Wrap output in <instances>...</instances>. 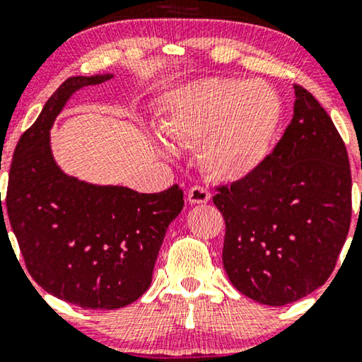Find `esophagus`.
Instances as JSON below:
<instances>
[{
  "label": "esophagus",
  "mask_w": 362,
  "mask_h": 362,
  "mask_svg": "<svg viewBox=\"0 0 362 362\" xmlns=\"http://www.w3.org/2000/svg\"><path fill=\"white\" fill-rule=\"evenodd\" d=\"M209 199L211 192L202 185H194L192 189L189 190V194H187V201H189L190 204H206V202H209Z\"/></svg>",
  "instance_id": "obj_1"
}]
</instances>
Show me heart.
<instances>
[{
	"label": "heart",
	"instance_id": "heart-1",
	"mask_svg": "<svg viewBox=\"0 0 362 362\" xmlns=\"http://www.w3.org/2000/svg\"><path fill=\"white\" fill-rule=\"evenodd\" d=\"M281 117V102L262 81L209 78L177 91L160 127L177 144H199L202 168L240 180L262 163Z\"/></svg>",
	"mask_w": 362,
	"mask_h": 362
}]
</instances>
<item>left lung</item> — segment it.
Segmentation results:
<instances>
[{
  "instance_id": "8db88e82",
  "label": "left lung",
  "mask_w": 362,
  "mask_h": 362,
  "mask_svg": "<svg viewBox=\"0 0 362 362\" xmlns=\"http://www.w3.org/2000/svg\"><path fill=\"white\" fill-rule=\"evenodd\" d=\"M294 115L262 163L213 197L226 231L223 265L250 300L284 306L327 282L346 243L352 178L330 115L294 86Z\"/></svg>"
}]
</instances>
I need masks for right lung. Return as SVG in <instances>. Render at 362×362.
I'll return each instance as SVG.
<instances>
[{
	"label": "right lung",
	"mask_w": 362,
	"mask_h": 362,
	"mask_svg": "<svg viewBox=\"0 0 362 362\" xmlns=\"http://www.w3.org/2000/svg\"><path fill=\"white\" fill-rule=\"evenodd\" d=\"M110 78L73 76L54 91L16 144L5 206L0 194V224L5 211L32 279L85 310L122 308L143 296L167 228L184 207L177 184L139 194L86 184L62 173L54 161V119L74 91Z\"/></svg>",
	"instance_id": "1"
}]
</instances>
